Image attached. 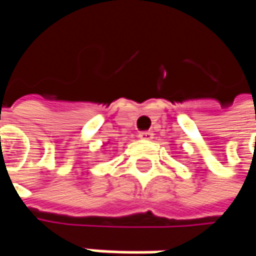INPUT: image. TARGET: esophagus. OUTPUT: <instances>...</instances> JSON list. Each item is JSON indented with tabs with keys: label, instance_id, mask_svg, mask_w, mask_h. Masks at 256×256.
<instances>
[{
	"label": "esophagus",
	"instance_id": "1",
	"mask_svg": "<svg viewBox=\"0 0 256 256\" xmlns=\"http://www.w3.org/2000/svg\"><path fill=\"white\" fill-rule=\"evenodd\" d=\"M141 140H152L154 134L151 132V131H142V132H140V135H138Z\"/></svg>",
	"mask_w": 256,
	"mask_h": 256
}]
</instances>
